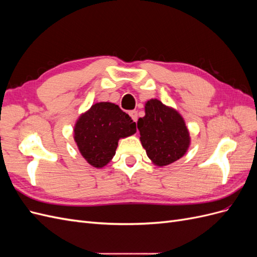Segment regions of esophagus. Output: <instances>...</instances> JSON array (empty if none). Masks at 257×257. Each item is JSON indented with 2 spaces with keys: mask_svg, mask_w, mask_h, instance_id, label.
Returning <instances> with one entry per match:
<instances>
[{
  "mask_svg": "<svg viewBox=\"0 0 257 257\" xmlns=\"http://www.w3.org/2000/svg\"><path fill=\"white\" fill-rule=\"evenodd\" d=\"M130 115H131L132 120H133L134 122H137V119H138V113H137V111H136V110L131 111V112H130Z\"/></svg>",
  "mask_w": 257,
  "mask_h": 257,
  "instance_id": "34e87169",
  "label": "esophagus"
}]
</instances>
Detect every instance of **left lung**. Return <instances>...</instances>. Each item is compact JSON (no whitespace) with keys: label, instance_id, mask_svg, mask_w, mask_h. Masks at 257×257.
<instances>
[{"label":"left lung","instance_id":"1","mask_svg":"<svg viewBox=\"0 0 257 257\" xmlns=\"http://www.w3.org/2000/svg\"><path fill=\"white\" fill-rule=\"evenodd\" d=\"M145 112L144 118L138 119L137 127L148 158L157 166H166L181 159L191 143L181 114L157 98L148 100Z\"/></svg>","mask_w":257,"mask_h":257}]
</instances>
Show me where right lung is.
<instances>
[{"mask_svg": "<svg viewBox=\"0 0 257 257\" xmlns=\"http://www.w3.org/2000/svg\"><path fill=\"white\" fill-rule=\"evenodd\" d=\"M136 133V123L112 103L92 105L77 120L74 139L84 160L90 165L102 168L115 154L120 138Z\"/></svg>", "mask_w": 257, "mask_h": 257, "instance_id": "1", "label": "right lung"}]
</instances>
